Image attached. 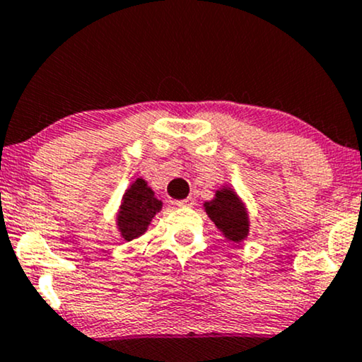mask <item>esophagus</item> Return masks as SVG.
I'll return each instance as SVG.
<instances>
[{
	"label": "esophagus",
	"instance_id": "obj_1",
	"mask_svg": "<svg viewBox=\"0 0 362 362\" xmlns=\"http://www.w3.org/2000/svg\"><path fill=\"white\" fill-rule=\"evenodd\" d=\"M177 206L178 207H194L195 206V200L192 197H187L184 200H178Z\"/></svg>",
	"mask_w": 362,
	"mask_h": 362
}]
</instances>
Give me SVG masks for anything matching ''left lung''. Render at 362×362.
<instances>
[{"label": "left lung", "instance_id": "8db88e82", "mask_svg": "<svg viewBox=\"0 0 362 362\" xmlns=\"http://www.w3.org/2000/svg\"><path fill=\"white\" fill-rule=\"evenodd\" d=\"M207 216L221 229L226 239L233 243H241L250 233V219L245 204L233 189L217 190L216 197L204 204Z\"/></svg>", "mask_w": 362, "mask_h": 362}]
</instances>
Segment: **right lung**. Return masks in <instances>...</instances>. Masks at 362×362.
<instances>
[{"label":"right lung","mask_w":362,"mask_h":362,"mask_svg":"<svg viewBox=\"0 0 362 362\" xmlns=\"http://www.w3.org/2000/svg\"><path fill=\"white\" fill-rule=\"evenodd\" d=\"M160 209H162V200L155 197V192L143 178H138L126 190L117 212V229L121 238L124 241H133L141 236Z\"/></svg>","instance_id":"1"}]
</instances>
